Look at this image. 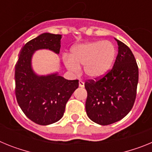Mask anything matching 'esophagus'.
Returning <instances> with one entry per match:
<instances>
[{"label":"esophagus","mask_w":152,"mask_h":152,"mask_svg":"<svg viewBox=\"0 0 152 152\" xmlns=\"http://www.w3.org/2000/svg\"><path fill=\"white\" fill-rule=\"evenodd\" d=\"M79 87L80 88H84V82H83L82 80H79Z\"/></svg>","instance_id":"esophagus-1"}]
</instances>
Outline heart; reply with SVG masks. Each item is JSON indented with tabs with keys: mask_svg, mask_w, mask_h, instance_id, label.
I'll return each instance as SVG.
<instances>
[{
	"mask_svg": "<svg viewBox=\"0 0 152 152\" xmlns=\"http://www.w3.org/2000/svg\"><path fill=\"white\" fill-rule=\"evenodd\" d=\"M116 56V47L109 41H92L72 47L70 57L63 56L66 68L72 73L78 74L83 65L88 78L99 79L110 69Z\"/></svg>",
	"mask_w": 152,
	"mask_h": 152,
	"instance_id": "obj_1",
	"label": "heart"
}]
</instances>
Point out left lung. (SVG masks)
Segmentation results:
<instances>
[{"label": "left lung", "instance_id": "1", "mask_svg": "<svg viewBox=\"0 0 152 152\" xmlns=\"http://www.w3.org/2000/svg\"><path fill=\"white\" fill-rule=\"evenodd\" d=\"M118 55L112 70L101 79L84 84L88 91L85 109L88 117L102 126L121 120L135 103L139 68L133 54L126 44L115 38Z\"/></svg>", "mask_w": 152, "mask_h": 152}]
</instances>
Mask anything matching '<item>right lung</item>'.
<instances>
[{"label":"right lung","mask_w":152,"mask_h":152,"mask_svg":"<svg viewBox=\"0 0 152 152\" xmlns=\"http://www.w3.org/2000/svg\"><path fill=\"white\" fill-rule=\"evenodd\" d=\"M62 36L44 33L25 44L15 68V94L24 114L34 123L47 126L62 118L65 105L78 88V80H68L58 72L40 75L34 72L35 52L46 49L58 55Z\"/></svg>","instance_id":"add662e5"}]
</instances>
